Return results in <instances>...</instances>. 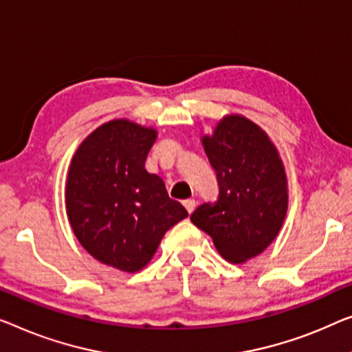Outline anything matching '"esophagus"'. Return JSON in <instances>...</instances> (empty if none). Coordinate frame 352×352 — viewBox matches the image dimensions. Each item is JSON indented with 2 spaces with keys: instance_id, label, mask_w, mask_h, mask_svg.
<instances>
[{
  "instance_id": "1",
  "label": "esophagus",
  "mask_w": 352,
  "mask_h": 352,
  "mask_svg": "<svg viewBox=\"0 0 352 352\" xmlns=\"http://www.w3.org/2000/svg\"><path fill=\"white\" fill-rule=\"evenodd\" d=\"M183 206L188 210V213H191L194 207H196V201L194 199H186V201H183Z\"/></svg>"
}]
</instances>
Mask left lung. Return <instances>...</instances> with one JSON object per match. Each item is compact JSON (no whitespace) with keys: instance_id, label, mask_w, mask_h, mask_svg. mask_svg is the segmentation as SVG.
Instances as JSON below:
<instances>
[{"instance_id":"left-lung-1","label":"left lung","mask_w":352,"mask_h":352,"mask_svg":"<svg viewBox=\"0 0 352 352\" xmlns=\"http://www.w3.org/2000/svg\"><path fill=\"white\" fill-rule=\"evenodd\" d=\"M217 172L218 197L191 213L224 259L240 264L262 253L280 232L287 210L286 174L278 151L259 126L239 115L204 138Z\"/></svg>"}]
</instances>
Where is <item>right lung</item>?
I'll return each mask as SVG.
<instances>
[{"mask_svg": "<svg viewBox=\"0 0 352 352\" xmlns=\"http://www.w3.org/2000/svg\"><path fill=\"white\" fill-rule=\"evenodd\" d=\"M156 131L113 120L78 146L66 183V212L94 259L123 272L148 264L166 230L188 217L162 178L145 169Z\"/></svg>", "mask_w": 352, "mask_h": 352, "instance_id": "obj_1", "label": "right lung"}]
</instances>
